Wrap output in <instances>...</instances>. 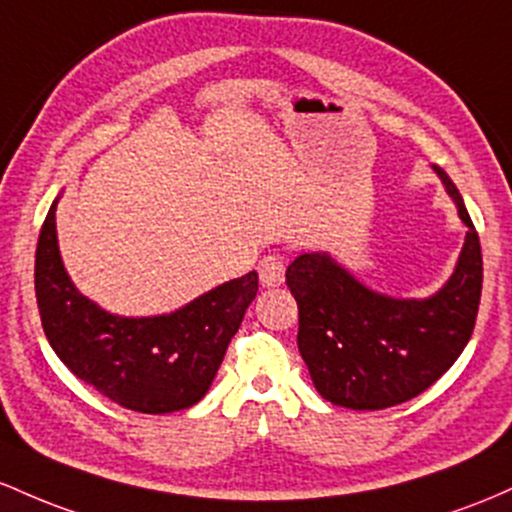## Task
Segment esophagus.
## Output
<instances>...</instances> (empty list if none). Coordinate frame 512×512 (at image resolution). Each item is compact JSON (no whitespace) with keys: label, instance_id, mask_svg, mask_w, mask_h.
Returning a JSON list of instances; mask_svg holds the SVG:
<instances>
[{"label":"esophagus","instance_id":"1","mask_svg":"<svg viewBox=\"0 0 512 512\" xmlns=\"http://www.w3.org/2000/svg\"><path fill=\"white\" fill-rule=\"evenodd\" d=\"M258 275H261L263 287H278L285 280V256L280 251L263 256L258 261Z\"/></svg>","mask_w":512,"mask_h":512}]
</instances>
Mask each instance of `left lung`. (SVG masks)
I'll list each match as a JSON object with an SVG mask.
<instances>
[{
    "label": "left lung",
    "mask_w": 512,
    "mask_h": 512,
    "mask_svg": "<svg viewBox=\"0 0 512 512\" xmlns=\"http://www.w3.org/2000/svg\"><path fill=\"white\" fill-rule=\"evenodd\" d=\"M467 225L452 278L428 300L367 290L326 254H302L285 283L300 309L297 346L326 401L358 411L404 404L438 382L472 338L484 283L481 244L457 186L438 169Z\"/></svg>",
    "instance_id": "obj_1"
}]
</instances>
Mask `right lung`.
Listing matches in <instances>:
<instances>
[{"label":"right lung","instance_id":"obj_1","mask_svg":"<svg viewBox=\"0 0 512 512\" xmlns=\"http://www.w3.org/2000/svg\"><path fill=\"white\" fill-rule=\"evenodd\" d=\"M55 208L57 200L38 237L36 300L57 358L123 409L171 413L198 404L254 302L258 273L229 280L164 317H116L79 295L65 273Z\"/></svg>","mask_w":512,"mask_h":512}]
</instances>
